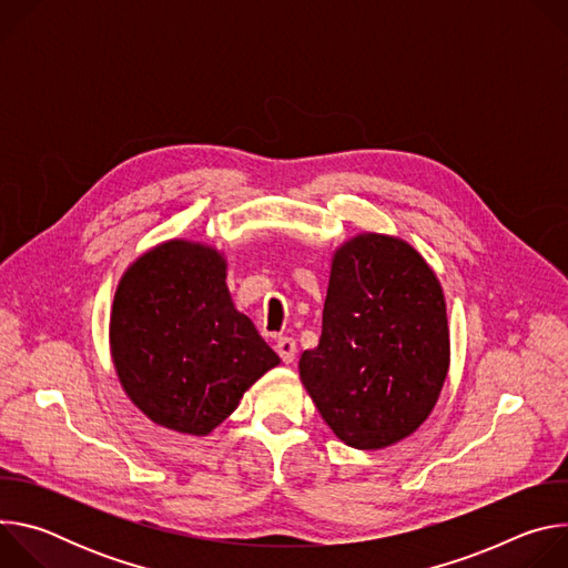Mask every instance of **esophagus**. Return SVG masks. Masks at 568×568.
Returning a JSON list of instances; mask_svg holds the SVG:
<instances>
[{
    "label": "esophagus",
    "instance_id": "esophagus-1",
    "mask_svg": "<svg viewBox=\"0 0 568 568\" xmlns=\"http://www.w3.org/2000/svg\"><path fill=\"white\" fill-rule=\"evenodd\" d=\"M274 348H276V353L281 355V359H283L285 364H292V362H294V357H296V342H294V339L281 337Z\"/></svg>",
    "mask_w": 568,
    "mask_h": 568
}]
</instances>
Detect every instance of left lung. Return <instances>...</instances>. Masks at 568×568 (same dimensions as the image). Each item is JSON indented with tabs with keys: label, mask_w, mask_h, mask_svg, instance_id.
Listing matches in <instances>:
<instances>
[{
	"label": "left lung",
	"mask_w": 568,
	"mask_h": 568,
	"mask_svg": "<svg viewBox=\"0 0 568 568\" xmlns=\"http://www.w3.org/2000/svg\"><path fill=\"white\" fill-rule=\"evenodd\" d=\"M447 371V305L427 261L395 235L344 242L318 346L298 359L321 418L348 447L384 449L429 418Z\"/></svg>",
	"instance_id": "left-lung-1"
}]
</instances>
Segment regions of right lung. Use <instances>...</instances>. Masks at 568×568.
I'll use <instances>...</instances> for the list:
<instances>
[{"label":"right lung","instance_id":"1","mask_svg":"<svg viewBox=\"0 0 568 568\" xmlns=\"http://www.w3.org/2000/svg\"><path fill=\"white\" fill-rule=\"evenodd\" d=\"M110 351L119 382L154 425L209 436L278 355L235 310L224 256L202 242L169 240L121 276Z\"/></svg>","mask_w":568,"mask_h":568}]
</instances>
